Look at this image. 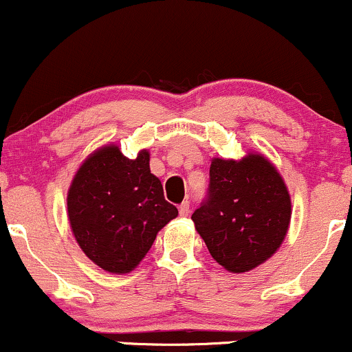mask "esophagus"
<instances>
[{
  "label": "esophagus",
  "instance_id": "34e87169",
  "mask_svg": "<svg viewBox=\"0 0 352 352\" xmlns=\"http://www.w3.org/2000/svg\"><path fill=\"white\" fill-rule=\"evenodd\" d=\"M179 213H180V217H187L188 215V213H190V201L188 200L182 201L180 207H179Z\"/></svg>",
  "mask_w": 352,
  "mask_h": 352
}]
</instances>
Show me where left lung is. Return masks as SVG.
<instances>
[{"label":"left lung","mask_w":352,"mask_h":352,"mask_svg":"<svg viewBox=\"0 0 352 352\" xmlns=\"http://www.w3.org/2000/svg\"><path fill=\"white\" fill-rule=\"evenodd\" d=\"M218 265L245 273L280 248L292 220V199L274 165L260 153L213 159L207 199L192 215Z\"/></svg>","instance_id":"8db88e82"}]
</instances>
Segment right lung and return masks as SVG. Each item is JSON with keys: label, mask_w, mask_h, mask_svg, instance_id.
I'll list each match as a JSON object with an SVG mask.
<instances>
[{"label": "right lung", "mask_w": 352, "mask_h": 352, "mask_svg": "<svg viewBox=\"0 0 352 352\" xmlns=\"http://www.w3.org/2000/svg\"><path fill=\"white\" fill-rule=\"evenodd\" d=\"M151 155L134 160L117 145L84 160L67 192V217L80 250L109 273H129L142 261L157 233L179 215L151 173Z\"/></svg>", "instance_id": "1"}]
</instances>
